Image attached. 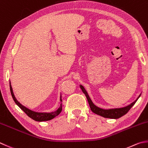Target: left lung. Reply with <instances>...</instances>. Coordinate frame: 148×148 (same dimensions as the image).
I'll list each match as a JSON object with an SVG mask.
<instances>
[{
  "instance_id": "1",
  "label": "left lung",
  "mask_w": 148,
  "mask_h": 148,
  "mask_svg": "<svg viewBox=\"0 0 148 148\" xmlns=\"http://www.w3.org/2000/svg\"><path fill=\"white\" fill-rule=\"evenodd\" d=\"M80 88L81 89L82 92L85 94L86 98L88 99V101L89 104H90V106L91 108V110L93 111L97 115H100L101 116H103L104 118H108V119H116L120 117H121L129 111L131 108L133 107V106L135 104V102L137 101L139 97H140L141 94L138 97V98L136 99L134 102H132V104H129L126 107L124 108H111V109H102L100 108L98 106H97L96 105L93 104V102H92L91 99H90V96L88 93V92L86 91V89L84 88L82 85H80Z\"/></svg>"
}]
</instances>
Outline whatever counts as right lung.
<instances>
[{
    "label": "right lung",
    "instance_id": "right-lung-1",
    "mask_svg": "<svg viewBox=\"0 0 148 148\" xmlns=\"http://www.w3.org/2000/svg\"><path fill=\"white\" fill-rule=\"evenodd\" d=\"M10 88L11 94H12L13 99L14 101H15V102L16 103V104L17 105L22 111H24L27 116H29L31 119H32L33 120H34V121H35L43 122V121H50V120L54 119L55 116H57V115H59V113L61 112V111H62V98H61V95H60V100H61L60 106L56 111H53V112H50V113L37 112V111H32V110H29V109L24 106L23 105H22L21 103L19 102L17 100H16V97H15V95H14V93H13L12 86V85H11V82H10Z\"/></svg>",
    "mask_w": 148,
    "mask_h": 148
}]
</instances>
